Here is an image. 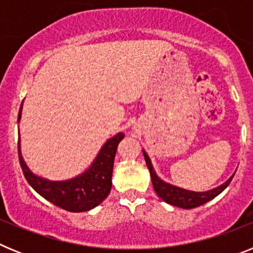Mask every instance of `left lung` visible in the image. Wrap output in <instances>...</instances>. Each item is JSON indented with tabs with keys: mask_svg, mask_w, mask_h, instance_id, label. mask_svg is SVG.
<instances>
[{
	"mask_svg": "<svg viewBox=\"0 0 253 253\" xmlns=\"http://www.w3.org/2000/svg\"><path fill=\"white\" fill-rule=\"evenodd\" d=\"M144 154V160H146L147 167H148L149 172H151V178H152V185H153L154 191L157 193V195L160 196L162 200H165L169 204L173 205V207L182 208V209H193V208L200 207V205L205 204L209 200L215 198L216 195L222 193L223 190L229 185V182L232 181L231 177L227 182H224L223 185H220L216 189L210 190V191H205V193H194V191H187V190L180 189V187L172 186V185L166 184L161 181L157 177V175L154 173L153 167H152V163L149 161L148 156H147L146 152H143Z\"/></svg>",
	"mask_w": 253,
	"mask_h": 253,
	"instance_id": "8db88e82",
	"label": "left lung"
}]
</instances>
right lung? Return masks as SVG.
Returning <instances> with one entry per match:
<instances>
[{"mask_svg":"<svg viewBox=\"0 0 253 253\" xmlns=\"http://www.w3.org/2000/svg\"><path fill=\"white\" fill-rule=\"evenodd\" d=\"M20 114H21V107H20L19 120ZM123 138L124 134L119 133L107 140L91 169L86 173L73 180L54 182L33 175L22 160L20 153V143H17L20 166L31 187L48 202L53 203L67 211H73V213L87 211L97 207L110 193L114 160H115L116 149Z\"/></svg>","mask_w":253,"mask_h":253,"instance_id":"add662e5","label":"right lung"}]
</instances>
